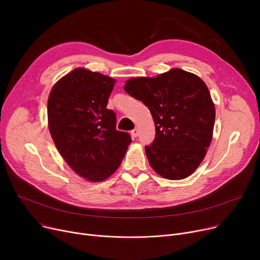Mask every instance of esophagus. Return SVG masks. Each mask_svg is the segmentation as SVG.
<instances>
[{"mask_svg":"<svg viewBox=\"0 0 260 260\" xmlns=\"http://www.w3.org/2000/svg\"><path fill=\"white\" fill-rule=\"evenodd\" d=\"M131 135H132V137H133V138H136V137H137V136L139 135V128L135 127V128L131 132Z\"/></svg>","mask_w":260,"mask_h":260,"instance_id":"esophagus-1","label":"esophagus"}]
</instances>
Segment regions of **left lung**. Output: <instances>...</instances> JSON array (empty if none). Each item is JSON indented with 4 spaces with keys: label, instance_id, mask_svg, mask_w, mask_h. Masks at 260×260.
Segmentation results:
<instances>
[{
    "label": "left lung",
    "instance_id": "1",
    "mask_svg": "<svg viewBox=\"0 0 260 260\" xmlns=\"http://www.w3.org/2000/svg\"><path fill=\"white\" fill-rule=\"evenodd\" d=\"M124 90L154 119L155 140L145 146L152 169L170 180L192 175L213 138L216 113L207 84L195 74L172 68L154 78H132Z\"/></svg>",
    "mask_w": 260,
    "mask_h": 260
}]
</instances>
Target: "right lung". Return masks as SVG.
<instances>
[{
    "mask_svg": "<svg viewBox=\"0 0 260 260\" xmlns=\"http://www.w3.org/2000/svg\"><path fill=\"white\" fill-rule=\"evenodd\" d=\"M116 80L78 67L63 76L47 101L48 128L63 159L82 178L100 182L120 167L132 142L116 129V115L107 109Z\"/></svg>",
    "mask_w": 260,
    "mask_h": 260,
    "instance_id": "add662e5",
    "label": "right lung"
}]
</instances>
